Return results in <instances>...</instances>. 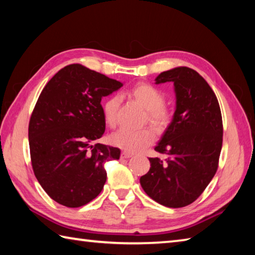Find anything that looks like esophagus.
Returning <instances> with one entry per match:
<instances>
[{
	"mask_svg": "<svg viewBox=\"0 0 255 255\" xmlns=\"http://www.w3.org/2000/svg\"><path fill=\"white\" fill-rule=\"evenodd\" d=\"M132 153H130V152H125V151H123L122 153H121V158L122 159H128V158H131L132 157Z\"/></svg>",
	"mask_w": 255,
	"mask_h": 255,
	"instance_id": "esophagus-1",
	"label": "esophagus"
}]
</instances>
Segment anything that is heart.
Segmentation results:
<instances>
[{
    "label": "heart",
    "mask_w": 255,
    "mask_h": 255,
    "mask_svg": "<svg viewBox=\"0 0 255 255\" xmlns=\"http://www.w3.org/2000/svg\"><path fill=\"white\" fill-rule=\"evenodd\" d=\"M131 95L146 110L148 121L157 132H163L171 121V114L164 106L163 94L158 88L146 83L137 84L132 88ZM119 96H111L103 104V115L110 128H115L119 122ZM154 133L149 128H121L111 137L112 143L128 152H139L152 143Z\"/></svg>",
    "instance_id": "b5f03b06"
}]
</instances>
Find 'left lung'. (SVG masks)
Returning a JSON list of instances; mask_svg holds the SVG:
<instances>
[{"mask_svg": "<svg viewBox=\"0 0 255 255\" xmlns=\"http://www.w3.org/2000/svg\"><path fill=\"white\" fill-rule=\"evenodd\" d=\"M167 82L175 85L176 111L154 150L168 158H149L150 170L140 184L157 203L179 208L194 203L215 176L223 121L215 93L197 71L178 67L155 78V84Z\"/></svg>", "mask_w": 255, "mask_h": 255, "instance_id": "1", "label": "left lung"}]
</instances>
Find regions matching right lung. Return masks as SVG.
Returning <instances> with one entry per match:
<instances>
[{"label": "right lung", "instance_id": "1", "mask_svg": "<svg viewBox=\"0 0 255 255\" xmlns=\"http://www.w3.org/2000/svg\"><path fill=\"white\" fill-rule=\"evenodd\" d=\"M123 86L79 64L64 67L42 89L29 122L31 164L39 184L58 204L92 202L106 181L104 163L121 150L93 144L105 132L102 97Z\"/></svg>", "mask_w": 255, "mask_h": 255}]
</instances>
